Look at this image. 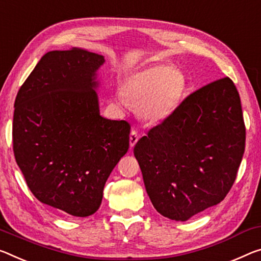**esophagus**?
<instances>
[{
	"label": "esophagus",
	"instance_id": "obj_1",
	"mask_svg": "<svg viewBox=\"0 0 261 261\" xmlns=\"http://www.w3.org/2000/svg\"><path fill=\"white\" fill-rule=\"evenodd\" d=\"M138 139H139V136L137 134V131L132 130L131 134H130V147L131 148L136 145V143L138 142Z\"/></svg>",
	"mask_w": 261,
	"mask_h": 261
}]
</instances>
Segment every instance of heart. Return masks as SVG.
Masks as SVG:
<instances>
[{
    "label": "heart",
    "mask_w": 261,
    "mask_h": 261,
    "mask_svg": "<svg viewBox=\"0 0 261 261\" xmlns=\"http://www.w3.org/2000/svg\"><path fill=\"white\" fill-rule=\"evenodd\" d=\"M186 90V79L180 71L168 65H153L140 69L124 80L123 98L148 123L167 119L179 107ZM122 97L117 98L123 105Z\"/></svg>",
    "instance_id": "heart-1"
}]
</instances>
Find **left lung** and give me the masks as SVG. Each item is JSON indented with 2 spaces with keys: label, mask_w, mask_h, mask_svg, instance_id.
<instances>
[{
  "label": "left lung",
  "mask_w": 261,
  "mask_h": 261,
  "mask_svg": "<svg viewBox=\"0 0 261 261\" xmlns=\"http://www.w3.org/2000/svg\"><path fill=\"white\" fill-rule=\"evenodd\" d=\"M244 150L241 97L232 80L223 77L186 97L134 153L156 212L184 222L224 200Z\"/></svg>",
  "instance_id": "1"
}]
</instances>
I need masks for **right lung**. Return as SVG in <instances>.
I'll list each match as a JSON object with an SVG mask.
<instances>
[{
	"mask_svg": "<svg viewBox=\"0 0 261 261\" xmlns=\"http://www.w3.org/2000/svg\"><path fill=\"white\" fill-rule=\"evenodd\" d=\"M105 61L76 47L47 52L16 96V163L41 203L69 216L97 212L106 181L129 150V123L100 115Z\"/></svg>",
	"mask_w": 261,
	"mask_h": 261,
	"instance_id": "1",
	"label": "right lung"
}]
</instances>
